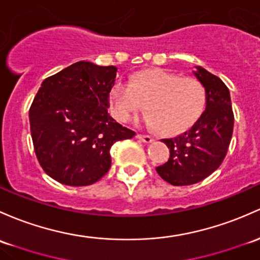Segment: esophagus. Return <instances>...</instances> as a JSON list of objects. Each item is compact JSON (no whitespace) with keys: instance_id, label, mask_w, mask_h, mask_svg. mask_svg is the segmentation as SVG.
Segmentation results:
<instances>
[{"instance_id":"34e87169","label":"esophagus","mask_w":260,"mask_h":260,"mask_svg":"<svg viewBox=\"0 0 260 260\" xmlns=\"http://www.w3.org/2000/svg\"><path fill=\"white\" fill-rule=\"evenodd\" d=\"M137 138L139 139V141L144 142V143H151V142L153 141V138L151 137V136H149V135H143V133H138Z\"/></svg>"}]
</instances>
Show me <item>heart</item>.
Instances as JSON below:
<instances>
[{
    "label": "heart",
    "instance_id": "1",
    "mask_svg": "<svg viewBox=\"0 0 260 260\" xmlns=\"http://www.w3.org/2000/svg\"><path fill=\"white\" fill-rule=\"evenodd\" d=\"M207 89L201 81L160 68L136 73L129 82L116 81L109 91V112L125 122L143 107L147 124L162 135L176 136L189 129L207 108Z\"/></svg>",
    "mask_w": 260,
    "mask_h": 260
}]
</instances>
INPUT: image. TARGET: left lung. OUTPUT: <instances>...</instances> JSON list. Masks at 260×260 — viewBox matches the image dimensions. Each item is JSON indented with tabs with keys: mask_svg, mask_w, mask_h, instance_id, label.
<instances>
[{
	"mask_svg": "<svg viewBox=\"0 0 260 260\" xmlns=\"http://www.w3.org/2000/svg\"><path fill=\"white\" fill-rule=\"evenodd\" d=\"M196 77L207 89V108L192 128L165 138L169 159L155 168L172 185H190L210 176L225 158L233 135L234 114L229 89L217 76L197 67Z\"/></svg>",
	"mask_w": 260,
	"mask_h": 260,
	"instance_id": "8db88e82",
	"label": "left lung"
}]
</instances>
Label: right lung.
Segmentation results:
<instances>
[{
	"label": "right lung",
	"instance_id": "obj_1",
	"mask_svg": "<svg viewBox=\"0 0 260 260\" xmlns=\"http://www.w3.org/2000/svg\"><path fill=\"white\" fill-rule=\"evenodd\" d=\"M117 67L80 61L50 76L29 107V127L43 171L62 184L98 182L111 168L112 144L136 135L108 114Z\"/></svg>",
	"mask_w": 260,
	"mask_h": 260
}]
</instances>
